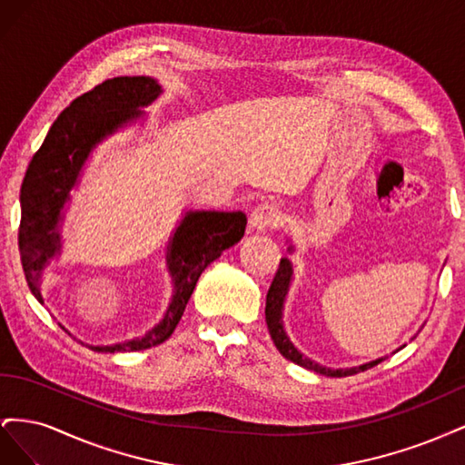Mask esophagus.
<instances>
[{
    "label": "esophagus",
    "instance_id": "obj_1",
    "mask_svg": "<svg viewBox=\"0 0 465 465\" xmlns=\"http://www.w3.org/2000/svg\"><path fill=\"white\" fill-rule=\"evenodd\" d=\"M281 221L279 207L275 203H262L258 205L250 215V224L258 231H267V229H277V224Z\"/></svg>",
    "mask_w": 465,
    "mask_h": 465
}]
</instances>
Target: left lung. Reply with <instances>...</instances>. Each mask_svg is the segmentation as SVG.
Returning <instances> with one entry per match:
<instances>
[{
	"mask_svg": "<svg viewBox=\"0 0 465 465\" xmlns=\"http://www.w3.org/2000/svg\"><path fill=\"white\" fill-rule=\"evenodd\" d=\"M291 273H292L291 272V262L287 258H283V260L279 262L277 273H275V277L272 281V287H270V291H267V299H265L267 330H270L272 340H273L275 347L279 349L281 355H283L289 361H292V362H297L299 367H304L308 371L320 372L323 376H335V378L351 376V374H357L361 371L364 372V371L376 367L378 362L384 361V359H378V361H372V362H367V364H361V367H355V369H337V371H331V369H326V367H320L318 362H314L311 359L302 357L299 351L292 347V343L289 341V337L283 331V326H281V311H283V301H285V294H287V289H289Z\"/></svg>",
	"mask_w": 465,
	"mask_h": 465,
	"instance_id": "1",
	"label": "left lung"
}]
</instances>
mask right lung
<instances>
[{
    "mask_svg": "<svg viewBox=\"0 0 465 465\" xmlns=\"http://www.w3.org/2000/svg\"><path fill=\"white\" fill-rule=\"evenodd\" d=\"M161 87L151 77H114L83 93L55 118L26 168L21 186L19 252L23 272L38 301V279L45 263L58 252V221L69 190L74 188L91 149L122 124L139 116L159 96ZM246 231L242 211H190L176 229L168 263L174 275L173 302L159 326L134 341L91 347L103 353L142 351L161 345L173 335L205 267L234 246Z\"/></svg>",
    "mask_w": 465,
    "mask_h": 465,
    "instance_id": "add662e5",
    "label": "right lung"
}]
</instances>
